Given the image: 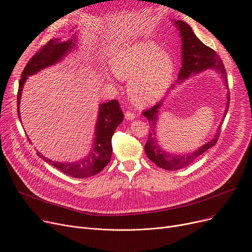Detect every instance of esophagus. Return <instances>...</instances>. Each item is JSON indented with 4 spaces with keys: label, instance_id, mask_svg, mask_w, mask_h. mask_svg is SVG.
I'll list each match as a JSON object with an SVG mask.
<instances>
[{
    "label": "esophagus",
    "instance_id": "34e87169",
    "mask_svg": "<svg viewBox=\"0 0 252 252\" xmlns=\"http://www.w3.org/2000/svg\"><path fill=\"white\" fill-rule=\"evenodd\" d=\"M125 115H126V119H128V121H131V119H134V118H135V113H134L133 111H130V110L126 111Z\"/></svg>",
    "mask_w": 252,
    "mask_h": 252
}]
</instances>
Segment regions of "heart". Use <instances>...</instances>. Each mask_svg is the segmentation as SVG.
<instances>
[{"instance_id":"heart-1","label":"heart","mask_w":252,"mask_h":252,"mask_svg":"<svg viewBox=\"0 0 252 252\" xmlns=\"http://www.w3.org/2000/svg\"><path fill=\"white\" fill-rule=\"evenodd\" d=\"M174 60L152 42L128 47L114 58L113 72L129 83V93L139 105L160 99L170 85Z\"/></svg>"}]
</instances>
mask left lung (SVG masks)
I'll return each mask as SVG.
<instances>
[{"mask_svg":"<svg viewBox=\"0 0 252 252\" xmlns=\"http://www.w3.org/2000/svg\"><path fill=\"white\" fill-rule=\"evenodd\" d=\"M175 24L178 26L180 34L182 36V53H183L182 67L180 69L178 79H177L178 83H180V81L181 82L184 81L185 78L189 77L192 73H197L207 68H215L218 72L220 73V75L222 76L224 81V84H226L227 89L229 90L227 72H226V69H224L222 61L218 55V53L211 48L205 46L200 39L196 36V34L193 32L191 29V26L188 23L181 20H177ZM227 98H228V102L226 106V110H224V113H223V118L226 117V114L229 109V104H230L229 92L227 93ZM161 104H162V101L157 102L155 105L152 106V107L144 110L142 112L143 115L147 118L149 127H150L148 140L146 144H145V152H146L149 159L152 162H154L157 166H159L166 170L181 169L194 162L201 154L207 151L210 147L215 146L220 137V126L223 119L220 122L217 134L213 140H210L208 143L203 145L202 147L195 150L192 153L174 155L161 149L156 141V121H157L158 109H159Z\"/></svg>","mask_w":252,"mask_h":252,"instance_id":"left-lung-1","label":"left lung"}]
</instances>
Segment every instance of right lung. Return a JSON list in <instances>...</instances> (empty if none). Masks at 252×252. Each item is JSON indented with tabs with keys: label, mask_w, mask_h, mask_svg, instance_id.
I'll return each mask as SVG.
<instances>
[{
	"label": "right lung",
	"mask_w": 252,
	"mask_h": 252,
	"mask_svg": "<svg viewBox=\"0 0 252 252\" xmlns=\"http://www.w3.org/2000/svg\"><path fill=\"white\" fill-rule=\"evenodd\" d=\"M73 45V39L67 42H59L58 39H50V41L41 47L35 54L30 59L28 64L21 73L17 93V113L19 116V103L23 85L29 75L59 61ZM124 121V113L117 100H111L107 103L101 104L99 108L98 122L95 128L94 146L91 153L75 162H55L52 161L38 151L36 154L43 158V160L55 166L62 173L72 178L86 179L95 176L108 164L112 154L111 139L114 130Z\"/></svg>",
	"instance_id": "obj_1"
}]
</instances>
